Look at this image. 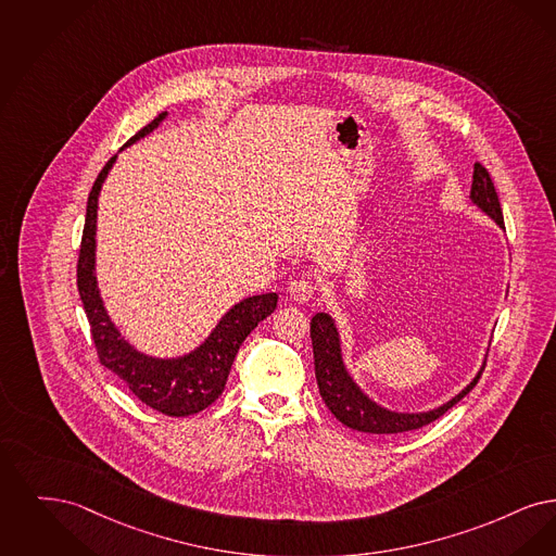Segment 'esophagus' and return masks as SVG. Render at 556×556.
<instances>
[{"label": "esophagus", "instance_id": "34e87169", "mask_svg": "<svg viewBox=\"0 0 556 556\" xmlns=\"http://www.w3.org/2000/svg\"><path fill=\"white\" fill-rule=\"evenodd\" d=\"M289 294L296 303H305L314 296L315 287L307 278H294L289 285Z\"/></svg>", "mask_w": 556, "mask_h": 556}]
</instances>
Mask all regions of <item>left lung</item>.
Returning <instances> with one entry per match:
<instances>
[{"instance_id":"obj_1","label":"left lung","mask_w":556,"mask_h":556,"mask_svg":"<svg viewBox=\"0 0 556 556\" xmlns=\"http://www.w3.org/2000/svg\"><path fill=\"white\" fill-rule=\"evenodd\" d=\"M471 201L492 217L501 228H505L503 210H501L494 182L480 162L473 166ZM312 344H314L315 380L326 407L332 410V415L344 426L365 434H403V432L419 430L432 424L451 407H455L460 399L478 384L483 371L482 367L469 387L463 388L455 399H451L438 409L428 410V413H396V410H388L376 405L371 399L363 394L362 388L353 382V378L344 369L342 355H340L339 330L330 315H314Z\"/></svg>"}]
</instances>
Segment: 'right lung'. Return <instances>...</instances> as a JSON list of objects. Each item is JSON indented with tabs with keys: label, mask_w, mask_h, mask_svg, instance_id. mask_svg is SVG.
I'll return each mask as SVG.
<instances>
[{
	"label": "right lung",
	"mask_w": 556,
	"mask_h": 556,
	"mask_svg": "<svg viewBox=\"0 0 556 556\" xmlns=\"http://www.w3.org/2000/svg\"><path fill=\"white\" fill-rule=\"evenodd\" d=\"M166 118L162 112L157 118L143 126L126 146H132L147 132L157 128ZM116 162V155L99 172L87 201V217L83 228V241L76 266V287L91 326L99 363L112 369L130 392L146 403L147 407L160 410L169 417H187L210 407L226 387L232 362L241 349L242 340L251 330L276 309L278 294L267 292L249 296L237 303L219 319L216 330L193 353L178 359H153L135 351L105 314L96 278V222L97 197L101 185Z\"/></svg>",
	"instance_id": "add662e5"
}]
</instances>
